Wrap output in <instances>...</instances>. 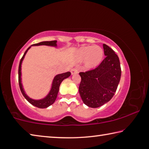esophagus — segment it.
I'll use <instances>...</instances> for the list:
<instances>
[{
    "label": "esophagus",
    "instance_id": "1",
    "mask_svg": "<svg viewBox=\"0 0 149 149\" xmlns=\"http://www.w3.org/2000/svg\"><path fill=\"white\" fill-rule=\"evenodd\" d=\"M78 73V70L76 68H72L71 70V74L72 75L74 74H76Z\"/></svg>",
    "mask_w": 149,
    "mask_h": 149
}]
</instances>
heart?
I'll use <instances>...</instances> for the list:
<instances>
[{
	"label": "heart",
	"instance_id": "1",
	"mask_svg": "<svg viewBox=\"0 0 149 149\" xmlns=\"http://www.w3.org/2000/svg\"><path fill=\"white\" fill-rule=\"evenodd\" d=\"M104 55L102 49L97 45L82 47L75 53V58L77 61L85 60V64L87 68H94L99 65Z\"/></svg>",
	"mask_w": 149,
	"mask_h": 149
}]
</instances>
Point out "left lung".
<instances>
[{"instance_id":"left-lung-1","label":"left lung","mask_w":149,"mask_h":149,"mask_svg":"<svg viewBox=\"0 0 149 149\" xmlns=\"http://www.w3.org/2000/svg\"><path fill=\"white\" fill-rule=\"evenodd\" d=\"M105 58L95 69L80 72L79 92L85 104L98 108L114 96L121 77L119 58L108 45L103 44Z\"/></svg>"}]
</instances>
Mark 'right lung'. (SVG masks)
<instances>
[{
  "mask_svg": "<svg viewBox=\"0 0 149 149\" xmlns=\"http://www.w3.org/2000/svg\"><path fill=\"white\" fill-rule=\"evenodd\" d=\"M56 42L57 41H42L41 42H39V43L37 44H33L31 46H38V45H47V46H53V47H56ZM29 47L28 49L26 50V51L25 52V53L24 54V56H22V58L20 60L19 62V68H18V82H19V86L20 88V90H21V92L22 93V95H24V97L26 98V99L28 101L29 103H31L32 105L35 106L37 108H47L48 107H49L51 104H53L55 100H56V99L57 97V95L59 91V87L60 84H61L62 81L65 78L68 77L70 76L71 75V73L70 72H68L66 73H63V74H58L56 75L54 77L53 81H52V87L51 89H50V91L49 92V94L46 97L44 98V99H41V100H33L30 99V98L27 96V95L25 93L24 90L22 87V84L21 82V66H22V63L23 60L24 58V56L27 53V50H28L30 49Z\"/></svg>",
  "mask_w": 149,
  "mask_h": 149,
  "instance_id": "obj_1",
  "label": "right lung"
}]
</instances>
